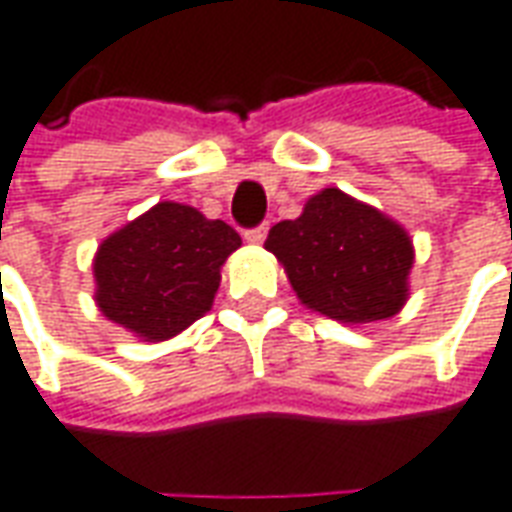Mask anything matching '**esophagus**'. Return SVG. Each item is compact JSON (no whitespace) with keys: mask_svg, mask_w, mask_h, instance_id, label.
<instances>
[{"mask_svg":"<svg viewBox=\"0 0 512 512\" xmlns=\"http://www.w3.org/2000/svg\"><path fill=\"white\" fill-rule=\"evenodd\" d=\"M266 235H268L266 224H260V227H252V230L244 232L246 244H263V241H266Z\"/></svg>","mask_w":512,"mask_h":512,"instance_id":"1","label":"esophagus"}]
</instances>
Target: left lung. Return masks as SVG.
<instances>
[{"label":"left lung","instance_id":"1","mask_svg":"<svg viewBox=\"0 0 512 512\" xmlns=\"http://www.w3.org/2000/svg\"><path fill=\"white\" fill-rule=\"evenodd\" d=\"M302 305L341 324L396 316L407 302L413 241L402 224L338 188L307 199L302 216L268 230Z\"/></svg>","mask_w":512,"mask_h":512}]
</instances>
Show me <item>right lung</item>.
Listing matches in <instances>:
<instances>
[{
	"mask_svg": "<svg viewBox=\"0 0 512 512\" xmlns=\"http://www.w3.org/2000/svg\"><path fill=\"white\" fill-rule=\"evenodd\" d=\"M238 246L230 224L191 205L157 202L96 249V305L144 341L174 338L210 310L221 266Z\"/></svg>",
	"mask_w": 512,
	"mask_h": 512,
	"instance_id": "1",
	"label": "right lung"
}]
</instances>
